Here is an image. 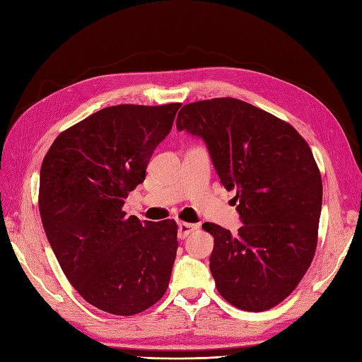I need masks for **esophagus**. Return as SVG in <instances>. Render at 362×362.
<instances>
[{"label": "esophagus", "mask_w": 362, "mask_h": 362, "mask_svg": "<svg viewBox=\"0 0 362 362\" xmlns=\"http://www.w3.org/2000/svg\"><path fill=\"white\" fill-rule=\"evenodd\" d=\"M199 226L194 223H187V222H180L178 223V237L180 238H185L187 235H190L193 231H196Z\"/></svg>", "instance_id": "esophagus-1"}]
</instances>
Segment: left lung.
Segmentation results:
<instances>
[{
	"label": "left lung",
	"instance_id": "left-lung-1",
	"mask_svg": "<svg viewBox=\"0 0 362 362\" xmlns=\"http://www.w3.org/2000/svg\"><path fill=\"white\" fill-rule=\"evenodd\" d=\"M177 128L205 140L222 185L237 192L235 234L202 225L214 237L217 291L238 310L273 308L302 281L319 238L323 185L310 145L286 120L228 96L185 104Z\"/></svg>",
	"mask_w": 362,
	"mask_h": 362
}]
</instances>
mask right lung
I'll return each mask as SVG.
<instances>
[{"label":"right lung","mask_w":362,"mask_h":362,"mask_svg":"<svg viewBox=\"0 0 362 362\" xmlns=\"http://www.w3.org/2000/svg\"><path fill=\"white\" fill-rule=\"evenodd\" d=\"M180 107L103 108L60 133L42 161L39 211L48 242L72 287L105 313L139 314L168 290L177 222L141 223L122 206L145 181Z\"/></svg>","instance_id":"right-lung-1"}]
</instances>
